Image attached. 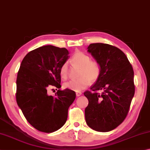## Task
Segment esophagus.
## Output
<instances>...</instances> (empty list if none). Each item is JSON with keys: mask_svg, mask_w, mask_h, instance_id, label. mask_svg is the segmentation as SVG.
Instances as JSON below:
<instances>
[{"mask_svg": "<svg viewBox=\"0 0 150 150\" xmlns=\"http://www.w3.org/2000/svg\"><path fill=\"white\" fill-rule=\"evenodd\" d=\"M76 96L77 97H79V96H80L81 95H82V92H80V91H78V92L76 93Z\"/></svg>", "mask_w": 150, "mask_h": 150, "instance_id": "1", "label": "esophagus"}]
</instances>
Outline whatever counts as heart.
Wrapping results in <instances>:
<instances>
[{"label": "heart", "instance_id": "obj_1", "mask_svg": "<svg viewBox=\"0 0 150 150\" xmlns=\"http://www.w3.org/2000/svg\"><path fill=\"white\" fill-rule=\"evenodd\" d=\"M73 64L80 67L76 79L71 80L65 82L63 87L67 90L74 91H80L90 85V82H96L101 74V66L96 60H91V57L84 52L78 51L72 57ZM60 76L62 79H67L68 76V65L64 62L59 70Z\"/></svg>", "mask_w": 150, "mask_h": 150}]
</instances>
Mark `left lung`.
Instances as JSON below:
<instances>
[{
    "label": "left lung",
    "instance_id": "left-lung-1",
    "mask_svg": "<svg viewBox=\"0 0 150 150\" xmlns=\"http://www.w3.org/2000/svg\"><path fill=\"white\" fill-rule=\"evenodd\" d=\"M101 66V74L83 94L89 103L85 109L87 125L98 132L115 129L126 119L134 95V70L127 57L117 47L91 43L88 47ZM101 90L102 93L97 92Z\"/></svg>",
    "mask_w": 150,
    "mask_h": 150
}]
</instances>
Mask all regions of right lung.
<instances>
[{"instance_id": "1", "label": "right lung", "mask_w": 150, "mask_h": 150, "mask_svg": "<svg viewBox=\"0 0 150 150\" xmlns=\"http://www.w3.org/2000/svg\"><path fill=\"white\" fill-rule=\"evenodd\" d=\"M65 48L43 46L25 55L16 80V101L26 120L39 131L51 133L65 124L76 93L58 90L54 96L48 91L61 88L60 68L68 59ZM53 90V89H52Z\"/></svg>"}]
</instances>
